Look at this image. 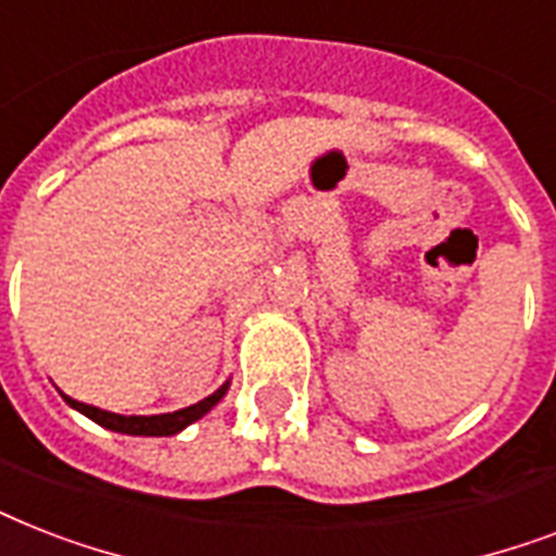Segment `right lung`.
I'll return each instance as SVG.
<instances>
[{
    "mask_svg": "<svg viewBox=\"0 0 556 556\" xmlns=\"http://www.w3.org/2000/svg\"><path fill=\"white\" fill-rule=\"evenodd\" d=\"M225 389L227 383L222 389H216L213 395L204 397V401H199V404L185 406V409H178V413H164V415H115V413H106V409H98V406L72 401V397H65V401H68L74 409H80L83 415H89L91 421H98L100 427H106V430L126 432V435H176L178 430H185L187 424L199 421L201 415L210 413V409L222 401Z\"/></svg>",
    "mask_w": 556,
    "mask_h": 556,
    "instance_id": "1",
    "label": "right lung"
}]
</instances>
